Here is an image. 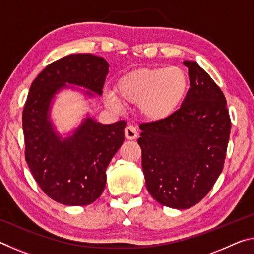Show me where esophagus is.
I'll return each mask as SVG.
<instances>
[{"instance_id":"1","label":"esophagus","mask_w":254,"mask_h":254,"mask_svg":"<svg viewBox=\"0 0 254 254\" xmlns=\"http://www.w3.org/2000/svg\"><path fill=\"white\" fill-rule=\"evenodd\" d=\"M124 135L127 140H133V139H136L137 136V132H136V128L135 127L133 126H127L126 127V130H124Z\"/></svg>"}]
</instances>
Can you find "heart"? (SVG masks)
<instances>
[{
    "instance_id": "heart-1",
    "label": "heart",
    "mask_w": 254,
    "mask_h": 254,
    "mask_svg": "<svg viewBox=\"0 0 254 254\" xmlns=\"http://www.w3.org/2000/svg\"><path fill=\"white\" fill-rule=\"evenodd\" d=\"M189 78L183 68H139L123 75L117 83L120 98L131 104H139L140 113L151 122L170 118L187 96ZM107 103L117 106L119 100L109 93Z\"/></svg>"
}]
</instances>
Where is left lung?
I'll return each mask as SVG.
<instances>
[{"instance_id":"obj_1","label":"left lung","mask_w":254,"mask_h":254,"mask_svg":"<svg viewBox=\"0 0 254 254\" xmlns=\"http://www.w3.org/2000/svg\"><path fill=\"white\" fill-rule=\"evenodd\" d=\"M190 87L165 121L140 124L145 186L167 207L186 209L213 188L224 166L231 119L221 88L196 62L185 60Z\"/></svg>"}]
</instances>
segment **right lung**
Instances as JSON below:
<instances>
[{"mask_svg":"<svg viewBox=\"0 0 254 254\" xmlns=\"http://www.w3.org/2000/svg\"><path fill=\"white\" fill-rule=\"evenodd\" d=\"M107 72L104 58L74 54L49 64L30 87L22 113L25 160L40 188L57 203L85 206L102 195L106 168L123 143L127 122L101 124L87 118L74 134L62 139L49 121L51 100L66 83L102 95Z\"/></svg>","mask_w":254,"mask_h":254,"instance_id":"add662e5","label":"right lung"}]
</instances>
